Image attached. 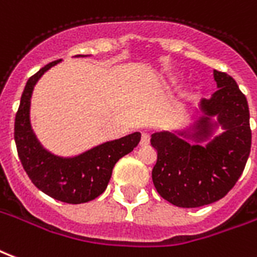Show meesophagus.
I'll use <instances>...</instances> for the list:
<instances>
[{
    "label": "esophagus",
    "mask_w": 257,
    "mask_h": 257,
    "mask_svg": "<svg viewBox=\"0 0 257 257\" xmlns=\"http://www.w3.org/2000/svg\"><path fill=\"white\" fill-rule=\"evenodd\" d=\"M148 144H150V136H148L147 134H143L142 135V140H140V146H142V147H146Z\"/></svg>",
    "instance_id": "obj_1"
}]
</instances>
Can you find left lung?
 <instances>
[{"label":"left lung","mask_w":257,"mask_h":257,"mask_svg":"<svg viewBox=\"0 0 257 257\" xmlns=\"http://www.w3.org/2000/svg\"><path fill=\"white\" fill-rule=\"evenodd\" d=\"M218 90L203 99V117L192 138L203 142L211 136V117L216 115L225 132L207 146L191 144L172 132H157L151 146L158 153L153 181L158 193L177 207L195 208L227 195L244 172L250 153L252 132L249 107L235 80L225 72L214 70ZM182 135V134H181Z\"/></svg>","instance_id":"8db88e82"}]
</instances>
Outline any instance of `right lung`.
<instances>
[{"instance_id":"right-lung-1","label":"right lung","mask_w":257,"mask_h":257,"mask_svg":"<svg viewBox=\"0 0 257 257\" xmlns=\"http://www.w3.org/2000/svg\"><path fill=\"white\" fill-rule=\"evenodd\" d=\"M61 60L53 61L28 79L15 118V142L20 162L32 184L56 200L80 204L102 195L118 159L134 151L142 135L135 132L107 142L75 158H61L47 153L32 132L30 100L41 76Z\"/></svg>"}]
</instances>
